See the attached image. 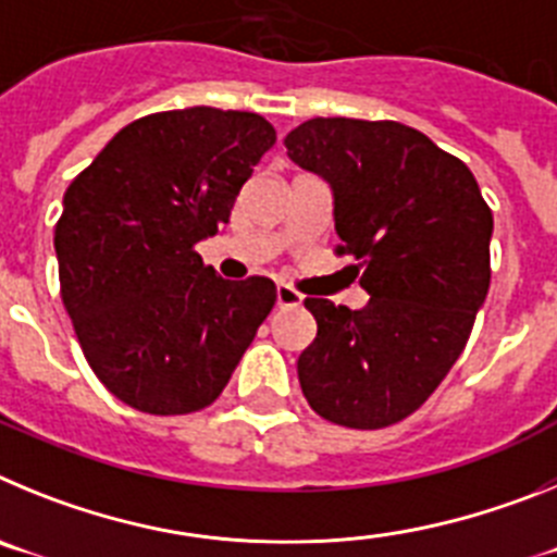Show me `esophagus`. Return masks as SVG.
<instances>
[{
    "instance_id": "obj_1",
    "label": "esophagus",
    "mask_w": 557,
    "mask_h": 557,
    "mask_svg": "<svg viewBox=\"0 0 557 557\" xmlns=\"http://www.w3.org/2000/svg\"><path fill=\"white\" fill-rule=\"evenodd\" d=\"M304 295L298 293V289L289 287V284H278V289H275V304H278V307H298Z\"/></svg>"
}]
</instances>
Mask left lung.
Here are the masks:
<instances>
[{"label":"left lung","instance_id":"8db88e82","mask_svg":"<svg viewBox=\"0 0 557 557\" xmlns=\"http://www.w3.org/2000/svg\"><path fill=\"white\" fill-rule=\"evenodd\" d=\"M284 145L332 186L334 253L357 259L371 295L362 309L304 301L318 321L304 396L348 430L398 424L444 382L488 295V203L469 166L401 122L318 116Z\"/></svg>","mask_w":557,"mask_h":557}]
</instances>
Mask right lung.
Returning a JSON list of instances; mask_svg holds the SVG:
<instances>
[{"label":"right lung","mask_w":557,"mask_h":557,"mask_svg":"<svg viewBox=\"0 0 557 557\" xmlns=\"http://www.w3.org/2000/svg\"><path fill=\"white\" fill-rule=\"evenodd\" d=\"M273 145L259 113L161 111L122 127L69 184L55 225L63 307L91 371L133 410L209 407L273 309L270 278L225 282L195 250Z\"/></svg>","instance_id":"obj_1"}]
</instances>
